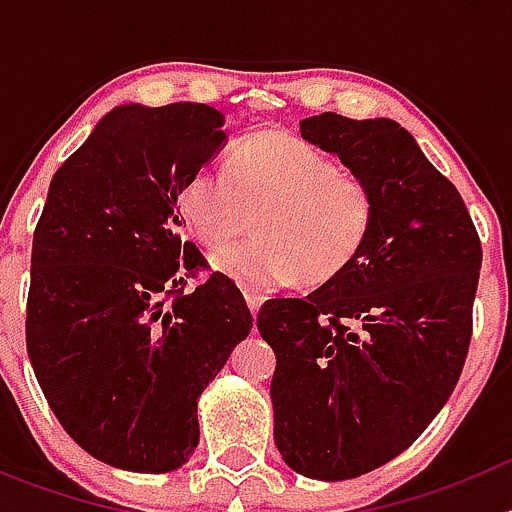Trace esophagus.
<instances>
[{"mask_svg": "<svg viewBox=\"0 0 512 512\" xmlns=\"http://www.w3.org/2000/svg\"><path fill=\"white\" fill-rule=\"evenodd\" d=\"M264 300H266V297H264V295H259V292H246L248 310H251L253 315H256V312H259V307L264 305Z\"/></svg>", "mask_w": 512, "mask_h": 512, "instance_id": "1", "label": "esophagus"}]
</instances>
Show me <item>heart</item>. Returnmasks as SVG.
<instances>
[{
	"mask_svg": "<svg viewBox=\"0 0 512 512\" xmlns=\"http://www.w3.org/2000/svg\"><path fill=\"white\" fill-rule=\"evenodd\" d=\"M189 233L220 248L259 217V238L225 248L212 266L251 292L302 282L318 287L356 264L377 225L372 184L284 130L243 138L228 166H200L179 194Z\"/></svg>",
	"mask_w": 512,
	"mask_h": 512,
	"instance_id": "b5f03b06",
	"label": "heart"
}]
</instances>
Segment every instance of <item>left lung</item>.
Segmentation results:
<instances>
[{"mask_svg":"<svg viewBox=\"0 0 512 512\" xmlns=\"http://www.w3.org/2000/svg\"><path fill=\"white\" fill-rule=\"evenodd\" d=\"M300 133L377 194L356 264L256 315L277 354L279 454L305 477L338 482L400 456L451 397L472 341L482 243L454 184L395 120L323 112Z\"/></svg>","mask_w":512,"mask_h":512,"instance_id":"obj_1","label":"left lung"}]
</instances>
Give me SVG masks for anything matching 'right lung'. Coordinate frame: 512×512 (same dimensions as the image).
<instances>
[{"label":"right lung","mask_w":512,"mask_h":512,"mask_svg":"<svg viewBox=\"0 0 512 512\" xmlns=\"http://www.w3.org/2000/svg\"><path fill=\"white\" fill-rule=\"evenodd\" d=\"M215 107L122 104L53 174L35 225L25 338L53 415L117 469L161 474L200 443L197 397L251 310L194 243L176 197L225 140Z\"/></svg>","instance_id":"obj_1"}]
</instances>
